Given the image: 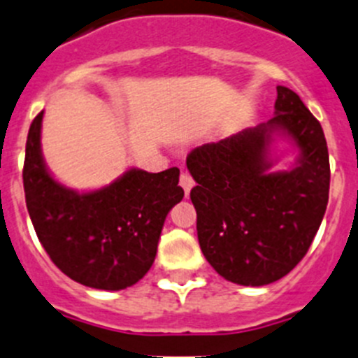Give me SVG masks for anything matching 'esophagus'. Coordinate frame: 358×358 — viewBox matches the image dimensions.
Returning a JSON list of instances; mask_svg holds the SVG:
<instances>
[{
	"label": "esophagus",
	"instance_id": "obj_1",
	"mask_svg": "<svg viewBox=\"0 0 358 358\" xmlns=\"http://www.w3.org/2000/svg\"><path fill=\"white\" fill-rule=\"evenodd\" d=\"M180 185H182V189L185 190V196H189L190 189H192V187H194V180H192V176H190L189 173L183 171L182 175H180Z\"/></svg>",
	"mask_w": 358,
	"mask_h": 358
}]
</instances>
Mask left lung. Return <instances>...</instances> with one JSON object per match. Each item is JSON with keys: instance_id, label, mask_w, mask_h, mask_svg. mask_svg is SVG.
<instances>
[{"instance_id": "8db88e82", "label": "left lung", "mask_w": 358, "mask_h": 358, "mask_svg": "<svg viewBox=\"0 0 358 358\" xmlns=\"http://www.w3.org/2000/svg\"><path fill=\"white\" fill-rule=\"evenodd\" d=\"M276 115L187 155L197 185V239L215 271L238 285L260 287L289 275L303 260L324 218L331 166L324 129L299 96L278 85ZM300 148L290 172L269 173L272 134Z\"/></svg>"}]
</instances>
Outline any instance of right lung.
I'll return each mask as SVG.
<instances>
[{
	"label": "right lung",
	"instance_id": "right-lung-1",
	"mask_svg": "<svg viewBox=\"0 0 358 358\" xmlns=\"http://www.w3.org/2000/svg\"><path fill=\"white\" fill-rule=\"evenodd\" d=\"M41 119L43 112L31 122L22 169L26 206L41 246L82 285L99 290L134 285L154 264L166 215L183 197L180 169H129L105 189L78 194L45 168Z\"/></svg>",
	"mask_w": 358,
	"mask_h": 358
}]
</instances>
